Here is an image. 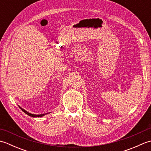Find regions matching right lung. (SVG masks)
Wrapping results in <instances>:
<instances>
[{
  "mask_svg": "<svg viewBox=\"0 0 151 151\" xmlns=\"http://www.w3.org/2000/svg\"><path fill=\"white\" fill-rule=\"evenodd\" d=\"M20 108L21 110L23 111L25 114H27V115H30V116H31V117H42V116H43L44 115H45L46 114H41V115H34V114H30V113H28V111H27L26 110H23V109L22 108H21V107H19Z\"/></svg>",
  "mask_w": 151,
  "mask_h": 151,
  "instance_id": "add662e5",
  "label": "right lung"
}]
</instances>
